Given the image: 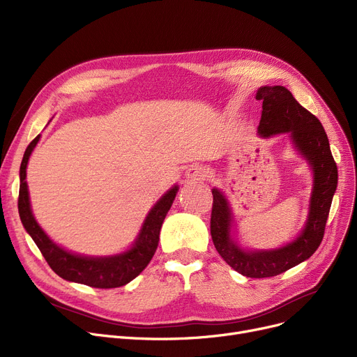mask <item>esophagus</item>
I'll use <instances>...</instances> for the list:
<instances>
[{"label": "esophagus", "mask_w": 357, "mask_h": 357, "mask_svg": "<svg viewBox=\"0 0 357 357\" xmlns=\"http://www.w3.org/2000/svg\"><path fill=\"white\" fill-rule=\"evenodd\" d=\"M185 176L188 181H202L205 178V169L198 166V165L191 166L188 171H186Z\"/></svg>", "instance_id": "obj_1"}]
</instances>
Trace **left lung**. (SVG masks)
<instances>
[{
	"mask_svg": "<svg viewBox=\"0 0 357 357\" xmlns=\"http://www.w3.org/2000/svg\"><path fill=\"white\" fill-rule=\"evenodd\" d=\"M261 101L259 133L269 137L289 133L296 149L314 171L310 217L303 233L289 245L269 252H245L230 238L231 213L218 190H213L210 230L220 256L248 278H271L307 260L321 245L333 195L337 188V165L326 130L314 114L299 104L285 86H261L256 93Z\"/></svg>",
	"mask_w": 357,
	"mask_h": 357,
	"instance_id": "1",
	"label": "left lung"
}]
</instances>
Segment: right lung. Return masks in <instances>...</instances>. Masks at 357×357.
Masks as SVG:
<instances>
[{"label": "right lung", "instance_id": "right-lung-1", "mask_svg": "<svg viewBox=\"0 0 357 357\" xmlns=\"http://www.w3.org/2000/svg\"><path fill=\"white\" fill-rule=\"evenodd\" d=\"M39 137L31 140L27 146L22 166H20V191H18V214L27 233L31 236L34 243L46 259L52 271L61 278L70 280V282L84 284L92 288L109 289L119 288L130 280H133L152 260L159 243V233L162 222L171 208V205L178 192V186L169 190L158 202L152 211L144 220L142 231L135 243V246L128 252L111 257H84L72 255L61 249L53 243L45 231L36 222L29 201V191L26 183V167L29 158L34 146L39 142Z\"/></svg>", "mask_w": 357, "mask_h": 357}]
</instances>
